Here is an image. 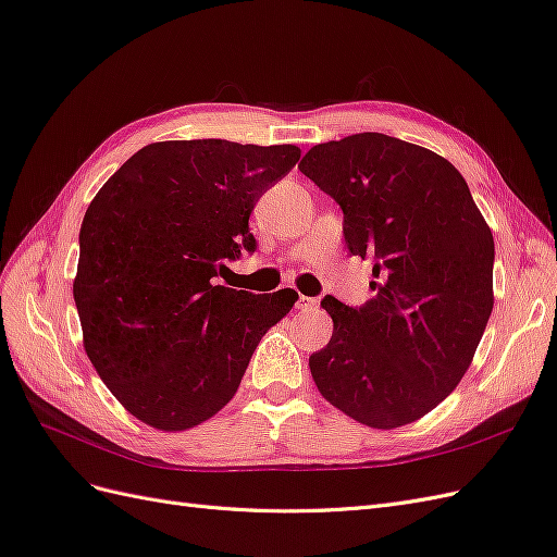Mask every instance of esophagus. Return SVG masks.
<instances>
[{"mask_svg":"<svg viewBox=\"0 0 557 557\" xmlns=\"http://www.w3.org/2000/svg\"><path fill=\"white\" fill-rule=\"evenodd\" d=\"M297 309L299 311H318V299L315 297H307V295H299L297 297Z\"/></svg>","mask_w":557,"mask_h":557,"instance_id":"obj_1","label":"esophagus"}]
</instances>
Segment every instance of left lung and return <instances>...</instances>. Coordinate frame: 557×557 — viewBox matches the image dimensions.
<instances>
[{
    "label": "left lung",
    "instance_id": "left-lung-1",
    "mask_svg": "<svg viewBox=\"0 0 557 557\" xmlns=\"http://www.w3.org/2000/svg\"><path fill=\"white\" fill-rule=\"evenodd\" d=\"M299 172L344 211L352 256L372 258L374 299L325 297L330 344L309 358L332 407L395 430L444 401L491 318L495 242L467 181L432 150L379 132L313 146Z\"/></svg>",
    "mask_w": 557,
    "mask_h": 557
}]
</instances>
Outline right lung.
I'll list each match as a JSON object with an SVG mask.
<instances>
[{
    "instance_id": "right-lung-1",
    "label": "right lung",
    "mask_w": 557,
    "mask_h": 557,
    "mask_svg": "<svg viewBox=\"0 0 557 557\" xmlns=\"http://www.w3.org/2000/svg\"><path fill=\"white\" fill-rule=\"evenodd\" d=\"M299 156L293 144L158 141L90 201L74 278L83 346L141 423L181 432L215 416L293 309L290 288L252 295L213 278L242 248L256 250L250 211Z\"/></svg>"
}]
</instances>
